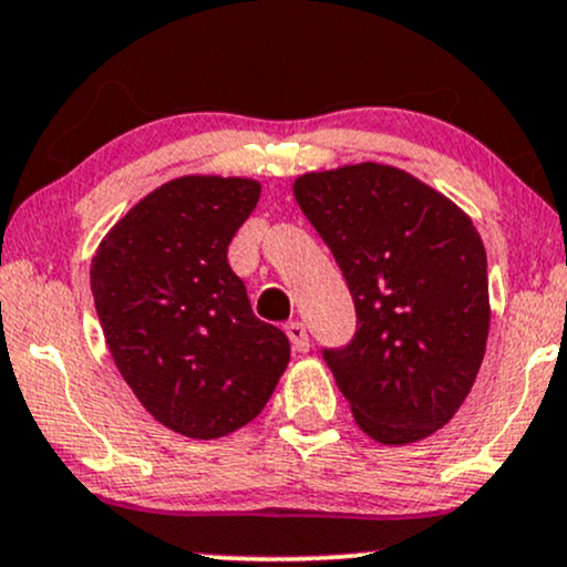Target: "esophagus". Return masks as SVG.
<instances>
[{"instance_id":"1","label":"esophagus","mask_w":567,"mask_h":567,"mask_svg":"<svg viewBox=\"0 0 567 567\" xmlns=\"http://www.w3.org/2000/svg\"><path fill=\"white\" fill-rule=\"evenodd\" d=\"M285 332H288V338H290V343H292V351H298V353L309 351V332H306L303 322L292 319V322L285 324Z\"/></svg>"}]
</instances>
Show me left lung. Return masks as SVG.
<instances>
[{
	"label": "left lung",
	"instance_id": "8db88e82",
	"mask_svg": "<svg viewBox=\"0 0 567 567\" xmlns=\"http://www.w3.org/2000/svg\"><path fill=\"white\" fill-rule=\"evenodd\" d=\"M292 193L332 250L357 332L322 349L357 425L399 446L467 399L488 338L486 248L465 210L383 163L298 176Z\"/></svg>",
	"mask_w": 567,
	"mask_h": 567
}]
</instances>
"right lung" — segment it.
<instances>
[{"label":"right lung","mask_w":567,"mask_h":567,"mask_svg":"<svg viewBox=\"0 0 567 567\" xmlns=\"http://www.w3.org/2000/svg\"><path fill=\"white\" fill-rule=\"evenodd\" d=\"M261 184L182 176L142 197L100 243L92 296L107 349L142 406L187 439L248 425L275 393L290 340L250 309L227 248Z\"/></svg>","instance_id":"add662e5"}]
</instances>
